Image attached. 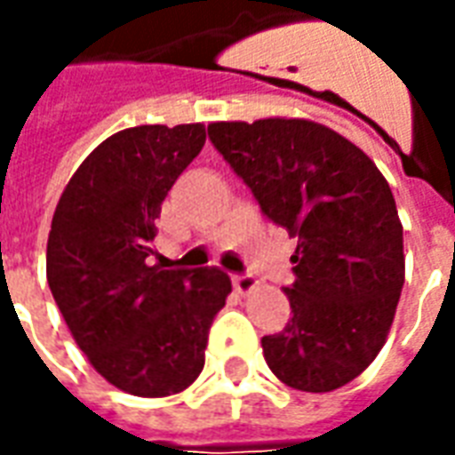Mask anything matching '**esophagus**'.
Returning a JSON list of instances; mask_svg holds the SVG:
<instances>
[{
	"label": "esophagus",
	"mask_w": 455,
	"mask_h": 455,
	"mask_svg": "<svg viewBox=\"0 0 455 455\" xmlns=\"http://www.w3.org/2000/svg\"><path fill=\"white\" fill-rule=\"evenodd\" d=\"M258 287V280L253 275H234V290L238 295H251Z\"/></svg>",
	"instance_id": "1"
}]
</instances>
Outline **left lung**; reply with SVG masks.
I'll use <instances>...</instances> for the list:
<instances>
[{"label":"left lung","mask_w":455,"mask_h":455,"mask_svg":"<svg viewBox=\"0 0 455 455\" xmlns=\"http://www.w3.org/2000/svg\"><path fill=\"white\" fill-rule=\"evenodd\" d=\"M209 139L270 221L297 238L292 316L263 336L277 380L331 392L358 378L390 334L404 285L402 221L378 165L324 124L214 121Z\"/></svg>","instance_id":"obj_1"}]
</instances>
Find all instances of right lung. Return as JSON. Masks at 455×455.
<instances>
[{
  "label": "right lung",
  "instance_id": "right-lung-1",
  "mask_svg": "<svg viewBox=\"0 0 455 455\" xmlns=\"http://www.w3.org/2000/svg\"><path fill=\"white\" fill-rule=\"evenodd\" d=\"M204 140V124L114 133L75 170L51 221L55 305L94 371L136 397H168L197 380L209 326L231 292L219 267L148 263L160 204Z\"/></svg>",
  "mask_w": 455,
  "mask_h": 455
}]
</instances>
